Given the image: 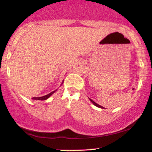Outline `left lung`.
Here are the masks:
<instances>
[{
  "label": "left lung",
  "mask_w": 152,
  "mask_h": 152,
  "mask_svg": "<svg viewBox=\"0 0 152 152\" xmlns=\"http://www.w3.org/2000/svg\"><path fill=\"white\" fill-rule=\"evenodd\" d=\"M88 99H89V98H88ZM89 100L91 101V103L94 104V105H95L96 106H97V107H99V108H101V109H104V107H103L102 106H101V105H99V104H96V103L95 102H94V101L91 100V99H89Z\"/></svg>",
  "instance_id": "obj_1"
}]
</instances>
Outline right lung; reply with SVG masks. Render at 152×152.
<instances>
[{"label": "right lung", "instance_id": "1", "mask_svg": "<svg viewBox=\"0 0 152 152\" xmlns=\"http://www.w3.org/2000/svg\"><path fill=\"white\" fill-rule=\"evenodd\" d=\"M63 83H64V81L62 82L61 84V86H62ZM56 91H57V89H56V90H55V91H53L50 92V93H49L48 94H47V95L43 96H41V97H33L32 99H33V100H40V101H44V100H46V99H48V98H49V97L50 96L52 95V94H53L54 93H55V92Z\"/></svg>", "mask_w": 152, "mask_h": 152}]
</instances>
